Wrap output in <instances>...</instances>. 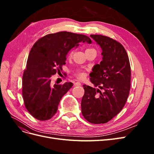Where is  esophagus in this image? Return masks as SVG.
Instances as JSON below:
<instances>
[{
    "mask_svg": "<svg viewBox=\"0 0 154 154\" xmlns=\"http://www.w3.org/2000/svg\"><path fill=\"white\" fill-rule=\"evenodd\" d=\"M74 85H75V86H80V85H81V83L80 82H76V83H74Z\"/></svg>",
    "mask_w": 154,
    "mask_h": 154,
    "instance_id": "34e87169",
    "label": "esophagus"
}]
</instances>
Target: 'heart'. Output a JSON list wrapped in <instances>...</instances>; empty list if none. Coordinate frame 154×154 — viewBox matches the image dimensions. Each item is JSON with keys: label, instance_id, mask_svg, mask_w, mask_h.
Returning a JSON list of instances; mask_svg holds the SVG:
<instances>
[{"label": "heart", "instance_id": "1", "mask_svg": "<svg viewBox=\"0 0 154 154\" xmlns=\"http://www.w3.org/2000/svg\"><path fill=\"white\" fill-rule=\"evenodd\" d=\"M92 50H95V49H92V48H88V49H86L85 52H87V51H92ZM72 54H73V51H71V52L69 53V57H72ZM74 75L76 76L77 78H82L84 77V76H85V71H84V70H83V69H77L74 72Z\"/></svg>", "mask_w": 154, "mask_h": 154}]
</instances>
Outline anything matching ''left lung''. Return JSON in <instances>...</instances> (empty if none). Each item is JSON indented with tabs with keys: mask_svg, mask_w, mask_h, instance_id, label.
<instances>
[{
	"mask_svg": "<svg viewBox=\"0 0 154 154\" xmlns=\"http://www.w3.org/2000/svg\"><path fill=\"white\" fill-rule=\"evenodd\" d=\"M91 37L101 48L103 60L96 65L89 75L95 87L83 85L82 113L89 123H105L115 117L127 102L131 69L127 53L122 44L103 35H91Z\"/></svg>",
	"mask_w": 154,
	"mask_h": 154,
	"instance_id": "1",
	"label": "left lung"
}]
</instances>
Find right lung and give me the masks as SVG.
<instances>
[{"mask_svg": "<svg viewBox=\"0 0 154 154\" xmlns=\"http://www.w3.org/2000/svg\"><path fill=\"white\" fill-rule=\"evenodd\" d=\"M91 40L86 35L61 31L46 35L32 45L22 76V96L29 114L40 121L57 113L62 97L73 85L71 82L51 85V77L62 69L68 51L78 43Z\"/></svg>", "mask_w": 154, "mask_h": 154, "instance_id": "1", "label": "right lung"}]
</instances>
